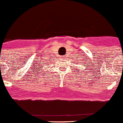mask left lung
<instances>
[{
	"label": "left lung",
	"instance_id": "obj_1",
	"mask_svg": "<svg viewBox=\"0 0 123 123\" xmlns=\"http://www.w3.org/2000/svg\"><path fill=\"white\" fill-rule=\"evenodd\" d=\"M76 61H77V60H76ZM82 63V64L84 65H83V66L84 67V68H80V69H84V70H85V72H88V71H86V70H87L88 69H89V68H87V67H87L88 65H85L86 64V63H85V62H80V61L79 60V62H76V63H75V65H80V63ZM86 66V67L85 68V66ZM80 67H79V68H80ZM80 71H82V70H80Z\"/></svg>",
	"mask_w": 123,
	"mask_h": 123
}]
</instances>
